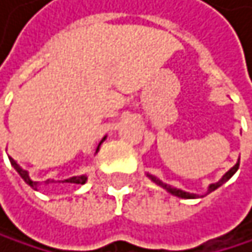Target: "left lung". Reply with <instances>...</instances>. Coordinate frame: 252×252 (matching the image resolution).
Here are the masks:
<instances>
[{"label": "left lung", "mask_w": 252, "mask_h": 252, "mask_svg": "<svg viewBox=\"0 0 252 252\" xmlns=\"http://www.w3.org/2000/svg\"><path fill=\"white\" fill-rule=\"evenodd\" d=\"M237 169H239V160L236 161V164L233 168H230L224 175L220 177V180L219 181H216V183H212V185H209V188H207V192H206V195L207 193H210V192H213V190H216L218 188H220L224 183H227L236 172H237ZM147 177L153 181V183H156L157 186H160V188H163L166 192H169L171 195H174V196H178V198H185V199H195V198H199V195L198 193H190V192H186V190H181V189H177V188H172V186H169V185H166V183H163L161 180H158L157 177H154V175H151V174H148L147 172Z\"/></svg>", "instance_id": "8db88e82"}]
</instances>
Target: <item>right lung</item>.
I'll list each match as a JSON object with an SVG mask.
<instances>
[{"label": "right lung", "mask_w": 252, "mask_h": 252, "mask_svg": "<svg viewBox=\"0 0 252 252\" xmlns=\"http://www.w3.org/2000/svg\"><path fill=\"white\" fill-rule=\"evenodd\" d=\"M107 139V136H104L102 137V140L99 142V145H98V148H96V153H98V150H99V147H101V143ZM8 160H10V163H12V166L15 168V171L19 174V177L27 183L28 186H30L32 189H34V190H39L42 186H53V185H63V183H69V185H84L86 181H88V175H74V177H71V178H64V180H45L43 183H40V181H34L32 177H30V172H28L27 169H24L21 164L15 160V158H12L10 156H8Z\"/></svg>", "instance_id": "1"}]
</instances>
